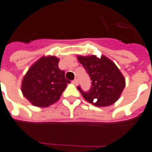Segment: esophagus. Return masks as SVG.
I'll return each mask as SVG.
<instances>
[{
	"label": "esophagus",
	"instance_id": "obj_1",
	"mask_svg": "<svg viewBox=\"0 0 152 152\" xmlns=\"http://www.w3.org/2000/svg\"><path fill=\"white\" fill-rule=\"evenodd\" d=\"M72 82L75 86H77V84H78V81H77V79H75Z\"/></svg>",
	"mask_w": 152,
	"mask_h": 152
}]
</instances>
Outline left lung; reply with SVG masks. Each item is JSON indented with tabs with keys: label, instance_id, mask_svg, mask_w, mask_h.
I'll list each match as a JSON object with an SVG mask.
<instances>
[{
	"label": "left lung",
	"instance_id": "8db88e82",
	"mask_svg": "<svg viewBox=\"0 0 152 152\" xmlns=\"http://www.w3.org/2000/svg\"><path fill=\"white\" fill-rule=\"evenodd\" d=\"M80 64L92 81L90 90L85 93L77 87L86 101L96 107H107L119 99L126 86V79L112 60L105 56H77Z\"/></svg>",
	"mask_w": 152,
	"mask_h": 152
}]
</instances>
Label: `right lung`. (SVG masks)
Masks as SVG:
<instances>
[{"label":"right lung","instance_id":"obj_1","mask_svg":"<svg viewBox=\"0 0 152 152\" xmlns=\"http://www.w3.org/2000/svg\"><path fill=\"white\" fill-rule=\"evenodd\" d=\"M59 62L55 56H43L23 76L22 93L34 106L47 107L55 104L70 82L65 78L64 70L59 69Z\"/></svg>","mask_w":152,"mask_h":152}]
</instances>
